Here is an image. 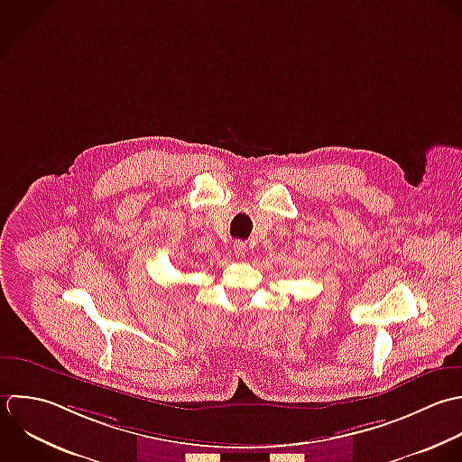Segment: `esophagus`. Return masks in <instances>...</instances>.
<instances>
[{
    "mask_svg": "<svg viewBox=\"0 0 462 462\" xmlns=\"http://www.w3.org/2000/svg\"><path fill=\"white\" fill-rule=\"evenodd\" d=\"M234 252H236L237 255H245V252H246V243H245V241H234Z\"/></svg>",
    "mask_w": 462,
    "mask_h": 462,
    "instance_id": "1",
    "label": "esophagus"
}]
</instances>
